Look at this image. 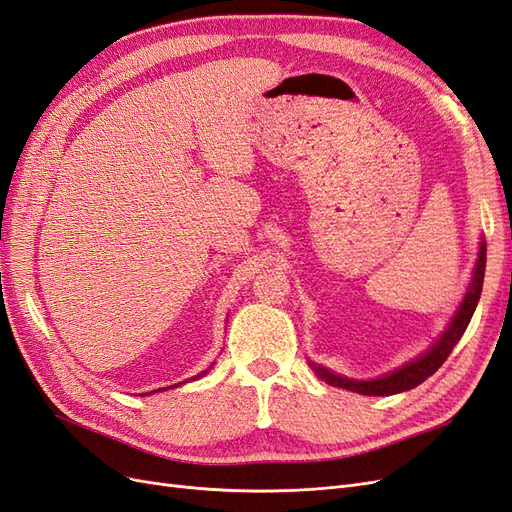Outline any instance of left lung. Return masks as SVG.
Masks as SVG:
<instances>
[{"label":"left lung","mask_w":512,"mask_h":512,"mask_svg":"<svg viewBox=\"0 0 512 512\" xmlns=\"http://www.w3.org/2000/svg\"><path fill=\"white\" fill-rule=\"evenodd\" d=\"M485 262H487V243L480 241L478 260H476L472 282L468 286L466 297H463L459 309L455 312L453 320L448 322V327L442 333V337L425 354L418 356V359L391 371V374H386L382 378H374V380H352V378H344L339 374H333V371H329L327 367H322V365H314V363H309V365H312V369L316 371V376L320 380H324L331 386H339V389L359 393V395L386 397V395H395V393H404V391L414 389V386L425 382L431 374H436L438 367H442V363L448 359V354H451L453 348L457 346L461 335L466 333L474 309L478 305L480 292H483Z\"/></svg>","instance_id":"obj_1"}]
</instances>
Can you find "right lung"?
<instances>
[{
    "instance_id": "right-lung-1",
    "label": "right lung",
    "mask_w": 512,
    "mask_h": 512,
    "mask_svg": "<svg viewBox=\"0 0 512 512\" xmlns=\"http://www.w3.org/2000/svg\"><path fill=\"white\" fill-rule=\"evenodd\" d=\"M209 371V369H207ZM200 376H205V371H203V374H198V376H194V378H200ZM177 386V384H175ZM158 391H166V389H158ZM153 393H156V391H153ZM147 395V393H145Z\"/></svg>"
}]
</instances>
